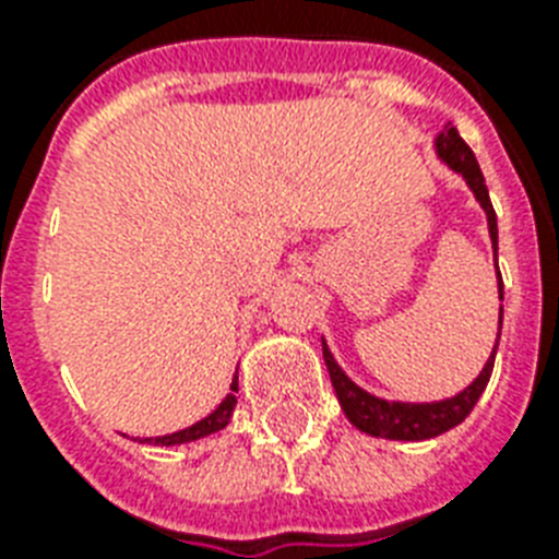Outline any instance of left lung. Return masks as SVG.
<instances>
[{
    "instance_id": "8db88e82",
    "label": "left lung",
    "mask_w": 559,
    "mask_h": 559,
    "mask_svg": "<svg viewBox=\"0 0 559 559\" xmlns=\"http://www.w3.org/2000/svg\"><path fill=\"white\" fill-rule=\"evenodd\" d=\"M435 156L455 170L459 177H464L467 188L473 191L476 202L481 205L487 217V231H490V243H493V261H496V278H499V298L502 293V275H499V228H496V211L490 205V193H487L485 177L478 168L476 156L467 147V142L461 139L459 130L447 124L441 133L435 135ZM499 336H502V307H499V333H496L493 354L487 357L485 368L478 371V377L469 382L467 389L459 391L455 397L435 400V403H400V400H382L373 397L371 391L359 389L357 382L350 380L348 373L342 371L340 362L333 359L328 342L322 340V357L328 373H331L333 391L340 397V406L345 412L350 424L357 426L359 432L371 435V438H385V441H429L438 435L450 432L473 412V406L481 397V391L490 382L496 362V348H499Z\"/></svg>"
}]
</instances>
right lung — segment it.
Masks as SVG:
<instances>
[{
  "instance_id": "add662e5",
  "label": "right lung",
  "mask_w": 559,
  "mask_h": 559,
  "mask_svg": "<svg viewBox=\"0 0 559 559\" xmlns=\"http://www.w3.org/2000/svg\"><path fill=\"white\" fill-rule=\"evenodd\" d=\"M231 391H237V373L235 380H231ZM237 406L235 394H226V400L219 403L209 417H202L200 424L188 426V429H179L174 435H159V438H144L142 443H153V447H179V443H191L200 441V438H209V435L219 432V429H226L228 420H231V412Z\"/></svg>"
}]
</instances>
